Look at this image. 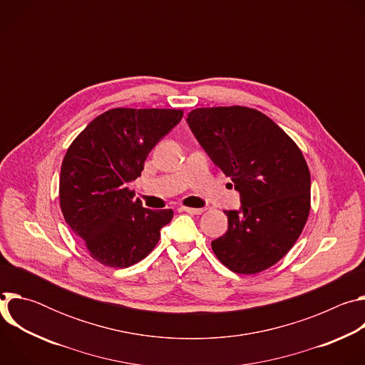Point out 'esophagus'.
<instances>
[{
  "label": "esophagus",
  "instance_id": "1",
  "mask_svg": "<svg viewBox=\"0 0 365 365\" xmlns=\"http://www.w3.org/2000/svg\"><path fill=\"white\" fill-rule=\"evenodd\" d=\"M180 211L187 212V214H192V215H200V214L203 212L202 207H187V206H182Z\"/></svg>",
  "mask_w": 365,
  "mask_h": 365
}]
</instances>
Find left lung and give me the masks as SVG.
Segmentation results:
<instances>
[{"label":"left lung","mask_w":365,"mask_h":365,"mask_svg":"<svg viewBox=\"0 0 365 365\" xmlns=\"http://www.w3.org/2000/svg\"><path fill=\"white\" fill-rule=\"evenodd\" d=\"M186 123L210 159L234 182L241 206L212 241L240 274L263 272L299 238L310 210V173L296 143L267 115L245 107L197 108Z\"/></svg>","instance_id":"left-lung-1"}]
</instances>
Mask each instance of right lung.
Segmentation results:
<instances>
[{"label": "right lung", "mask_w": 365, "mask_h": 365, "mask_svg": "<svg viewBox=\"0 0 365 365\" xmlns=\"http://www.w3.org/2000/svg\"><path fill=\"white\" fill-rule=\"evenodd\" d=\"M182 117V110L114 108L91 121L68 148L59 180L62 214L101 264L138 263L172 221V210L143 207L128 185Z\"/></svg>", "instance_id": "obj_1"}]
</instances>
